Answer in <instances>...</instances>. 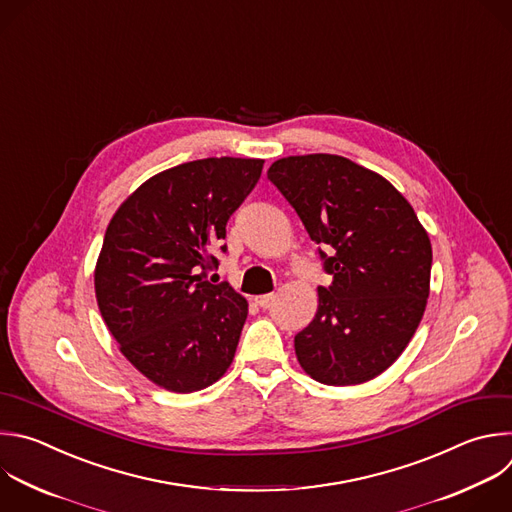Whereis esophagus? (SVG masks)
<instances>
[{
    "label": "esophagus",
    "instance_id": "34e87169",
    "mask_svg": "<svg viewBox=\"0 0 512 512\" xmlns=\"http://www.w3.org/2000/svg\"><path fill=\"white\" fill-rule=\"evenodd\" d=\"M273 297H275V293H263V295H255L253 299H255V303H257V305L267 307V305L273 301Z\"/></svg>",
    "mask_w": 512,
    "mask_h": 512
}]
</instances>
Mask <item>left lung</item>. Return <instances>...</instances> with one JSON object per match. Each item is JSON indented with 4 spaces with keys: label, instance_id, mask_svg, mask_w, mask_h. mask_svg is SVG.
<instances>
[{
    "label": "left lung",
    "instance_id": "8db88e82",
    "mask_svg": "<svg viewBox=\"0 0 512 512\" xmlns=\"http://www.w3.org/2000/svg\"><path fill=\"white\" fill-rule=\"evenodd\" d=\"M267 179L323 251L331 285L317 287L313 321L295 335L307 376L356 386L386 372L416 333L430 295L432 245L412 205L382 175L337 154L275 160Z\"/></svg>",
    "mask_w": 512,
    "mask_h": 512
}]
</instances>
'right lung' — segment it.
I'll return each instance as SVG.
<instances>
[{
    "label": "right lung",
    "instance_id": "obj_1",
    "mask_svg": "<svg viewBox=\"0 0 512 512\" xmlns=\"http://www.w3.org/2000/svg\"><path fill=\"white\" fill-rule=\"evenodd\" d=\"M263 162L213 156L162 170L108 223L94 269L98 309L122 356L168 392L209 388L235 358L249 303L205 277Z\"/></svg>",
    "mask_w": 512,
    "mask_h": 512
}]
</instances>
